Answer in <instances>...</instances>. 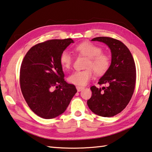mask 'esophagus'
<instances>
[{"mask_svg":"<svg viewBox=\"0 0 152 152\" xmlns=\"http://www.w3.org/2000/svg\"><path fill=\"white\" fill-rule=\"evenodd\" d=\"M76 89H77V91H80L84 90V87H81V86H76Z\"/></svg>","mask_w":152,"mask_h":152,"instance_id":"obj_1","label":"esophagus"}]
</instances>
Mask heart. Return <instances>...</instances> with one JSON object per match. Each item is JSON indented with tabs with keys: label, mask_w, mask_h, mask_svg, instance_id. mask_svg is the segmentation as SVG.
I'll return each mask as SVG.
<instances>
[{
	"label": "heart",
	"mask_w": 152,
	"mask_h": 152,
	"mask_svg": "<svg viewBox=\"0 0 152 152\" xmlns=\"http://www.w3.org/2000/svg\"><path fill=\"white\" fill-rule=\"evenodd\" d=\"M74 49L80 55L88 56V59L85 67L89 68L76 71L71 74L68 78L70 84L85 86L94 76L91 68L97 75H102L108 70L110 66V57L107 54L102 53V49L99 46L90 41H84L77 45ZM59 61L62 68L69 69L72 63V56L66 50H64L61 53Z\"/></svg>",
	"instance_id": "1"
}]
</instances>
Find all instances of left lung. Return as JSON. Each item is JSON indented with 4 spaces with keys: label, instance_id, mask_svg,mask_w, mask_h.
Segmentation results:
<instances>
[{
    "label": "left lung",
    "instance_id": "8db88e82",
    "mask_svg": "<svg viewBox=\"0 0 152 152\" xmlns=\"http://www.w3.org/2000/svg\"><path fill=\"white\" fill-rule=\"evenodd\" d=\"M106 44L111 53V63L98 84L107 87L90 88L91 97L87 104L101 117H111L121 113L131 99L136 84V66L131 53L121 41L108 37L92 39Z\"/></svg>",
    "mask_w": 152,
    "mask_h": 152
}]
</instances>
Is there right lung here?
<instances>
[{
  "label": "right lung",
  "mask_w": 152,
  "mask_h": 152,
  "mask_svg": "<svg viewBox=\"0 0 152 152\" xmlns=\"http://www.w3.org/2000/svg\"><path fill=\"white\" fill-rule=\"evenodd\" d=\"M72 39H52L35 45L21 64V91L29 107L41 118L50 119L66 111L77 92L75 86L64 79L59 61Z\"/></svg>",
  "instance_id": "right-lung-1"
}]
</instances>
